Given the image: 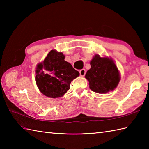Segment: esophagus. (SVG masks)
<instances>
[{"instance_id":"1","label":"esophagus","mask_w":149,"mask_h":149,"mask_svg":"<svg viewBox=\"0 0 149 149\" xmlns=\"http://www.w3.org/2000/svg\"><path fill=\"white\" fill-rule=\"evenodd\" d=\"M79 74L81 76H84L85 74H86V70L85 69H81L79 70Z\"/></svg>"}]
</instances>
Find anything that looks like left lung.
I'll return each mask as SVG.
<instances>
[{
    "label": "left lung",
    "instance_id": "left-lung-1",
    "mask_svg": "<svg viewBox=\"0 0 149 149\" xmlns=\"http://www.w3.org/2000/svg\"><path fill=\"white\" fill-rule=\"evenodd\" d=\"M91 68L85 77L89 81L90 89L99 93L113 90L120 81V74L112 59L95 55L90 62Z\"/></svg>",
    "mask_w": 149,
    "mask_h": 149
}]
</instances>
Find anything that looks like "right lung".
I'll return each instance as SVG.
<instances>
[{
  "instance_id": "obj_1",
  "label": "right lung",
  "mask_w": 149,
  "mask_h": 149,
  "mask_svg": "<svg viewBox=\"0 0 149 149\" xmlns=\"http://www.w3.org/2000/svg\"><path fill=\"white\" fill-rule=\"evenodd\" d=\"M64 59L62 52L52 50L44 61L37 66L36 84L47 97H62L70 89L73 79L79 75V72Z\"/></svg>"
}]
</instances>
